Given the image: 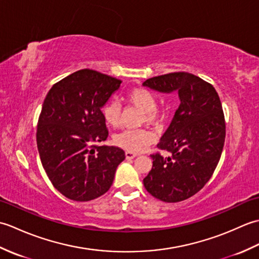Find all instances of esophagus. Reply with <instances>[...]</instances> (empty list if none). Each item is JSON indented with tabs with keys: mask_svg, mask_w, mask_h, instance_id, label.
<instances>
[{
	"mask_svg": "<svg viewBox=\"0 0 259 259\" xmlns=\"http://www.w3.org/2000/svg\"><path fill=\"white\" fill-rule=\"evenodd\" d=\"M135 157H137L136 153L130 152V151H125V158L126 159H134Z\"/></svg>",
	"mask_w": 259,
	"mask_h": 259,
	"instance_id": "34e87169",
	"label": "esophagus"
}]
</instances>
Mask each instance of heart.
<instances>
[{
    "mask_svg": "<svg viewBox=\"0 0 259 259\" xmlns=\"http://www.w3.org/2000/svg\"><path fill=\"white\" fill-rule=\"evenodd\" d=\"M126 100L133 106L140 109L146 113V120L148 122H156L159 115L157 112V100L155 96L150 91L146 89H134L128 92ZM102 113L106 122L117 128L121 122V107L117 101H109L102 108ZM156 137L152 131L148 129L139 130H124L122 133L115 136L114 142L119 147L130 152H142L148 146H150L155 141Z\"/></svg>",
    "mask_w": 259,
    "mask_h": 259,
    "instance_id": "b5f03b06",
    "label": "heart"
}]
</instances>
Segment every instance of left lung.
I'll return each instance as SVG.
<instances>
[{
	"mask_svg": "<svg viewBox=\"0 0 259 259\" xmlns=\"http://www.w3.org/2000/svg\"><path fill=\"white\" fill-rule=\"evenodd\" d=\"M144 87L161 93L177 92L180 104L157 145L171 156L151 155L152 169L144 186L164 202H178L197 194L216 169L226 136L221 99L199 76L174 72L146 80Z\"/></svg>",
	"mask_w": 259,
	"mask_h": 259,
	"instance_id": "obj_1",
	"label": "left lung"
}]
</instances>
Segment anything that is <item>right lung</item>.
<instances>
[{"instance_id": "obj_1", "label": "right lung", "mask_w": 259, "mask_h": 259, "mask_svg": "<svg viewBox=\"0 0 259 259\" xmlns=\"http://www.w3.org/2000/svg\"><path fill=\"white\" fill-rule=\"evenodd\" d=\"M121 81L90 69L54 84L42 104L36 144L54 188L74 201L102 196L125 158L114 146H98L108 137L101 109Z\"/></svg>"}]
</instances>
